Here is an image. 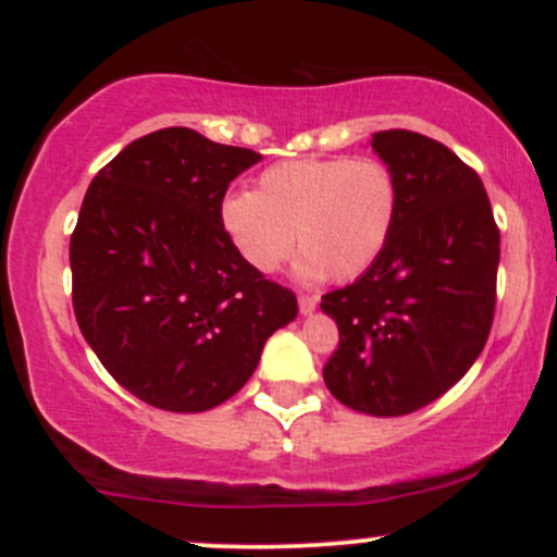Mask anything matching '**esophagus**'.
<instances>
[{
  "instance_id": "esophagus-1",
  "label": "esophagus",
  "mask_w": 557,
  "mask_h": 557,
  "mask_svg": "<svg viewBox=\"0 0 557 557\" xmlns=\"http://www.w3.org/2000/svg\"><path fill=\"white\" fill-rule=\"evenodd\" d=\"M317 306H319V298L317 296H300L298 298V309H300V314H304V317L314 314Z\"/></svg>"
}]
</instances>
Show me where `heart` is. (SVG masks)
Masks as SVG:
<instances>
[{
    "label": "heart",
    "instance_id": "heart-1",
    "mask_svg": "<svg viewBox=\"0 0 557 557\" xmlns=\"http://www.w3.org/2000/svg\"><path fill=\"white\" fill-rule=\"evenodd\" d=\"M398 220V181L380 159H296L264 170L253 194L222 201L230 246L251 270L272 274L304 248V283L361 277L385 253Z\"/></svg>",
    "mask_w": 557,
    "mask_h": 557
}]
</instances>
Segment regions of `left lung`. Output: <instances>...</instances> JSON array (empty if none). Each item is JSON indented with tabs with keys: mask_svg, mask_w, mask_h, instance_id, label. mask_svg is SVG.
I'll return each instance as SVG.
<instances>
[{
	"mask_svg": "<svg viewBox=\"0 0 557 557\" xmlns=\"http://www.w3.org/2000/svg\"><path fill=\"white\" fill-rule=\"evenodd\" d=\"M369 144L398 181V220L372 270L322 296L341 332L324 382L354 411L406 417L482 354L500 233L479 175L447 146L411 131L374 133Z\"/></svg>",
	"mask_w": 557,
	"mask_h": 557,
	"instance_id": "left-lung-1",
	"label": "left lung"
}]
</instances>
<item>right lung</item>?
I'll use <instances>...</instances> for the list:
<instances>
[{"label":"right lung","instance_id":"right-lung-1","mask_svg":"<svg viewBox=\"0 0 557 557\" xmlns=\"http://www.w3.org/2000/svg\"><path fill=\"white\" fill-rule=\"evenodd\" d=\"M261 154L190 127L127 144L88 185L70 238L73 309L104 369L149 406L201 413L257 372L296 296L251 270L220 222Z\"/></svg>","mask_w":557,"mask_h":557}]
</instances>
